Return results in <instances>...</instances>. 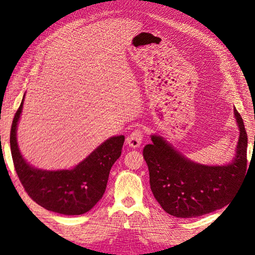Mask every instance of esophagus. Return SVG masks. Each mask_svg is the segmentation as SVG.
<instances>
[{
  "instance_id": "34e87169",
  "label": "esophagus",
  "mask_w": 255,
  "mask_h": 255,
  "mask_svg": "<svg viewBox=\"0 0 255 255\" xmlns=\"http://www.w3.org/2000/svg\"><path fill=\"white\" fill-rule=\"evenodd\" d=\"M142 137H143V132L141 129H134V130L130 133V136L127 138V143L129 144V147L131 148H137L142 142Z\"/></svg>"
}]
</instances>
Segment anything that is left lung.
Returning <instances> with one entry per match:
<instances>
[{"label":"left lung","mask_w":255,"mask_h":255,"mask_svg":"<svg viewBox=\"0 0 255 255\" xmlns=\"http://www.w3.org/2000/svg\"><path fill=\"white\" fill-rule=\"evenodd\" d=\"M240 129L237 154L228 165L208 166L189 161L160 136L143 148L150 187L167 214L178 218L199 217L225 207L247 172L248 134L241 115L235 108Z\"/></svg>","instance_id":"8db88e82"}]
</instances>
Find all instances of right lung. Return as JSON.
Returning a JSON list of instances; mask_svg holds the SVG:
<instances>
[{
  "label": "right lung",
  "mask_w": 255,
  "mask_h": 255,
  "mask_svg": "<svg viewBox=\"0 0 255 255\" xmlns=\"http://www.w3.org/2000/svg\"><path fill=\"white\" fill-rule=\"evenodd\" d=\"M23 102L24 99L15 113L9 133L13 163L21 185L34 202L47 210L68 216L88 213L105 193L110 171L122 154L125 137L106 140L73 170L35 169L21 156L16 141Z\"/></svg>",
  "instance_id": "1"
}]
</instances>
